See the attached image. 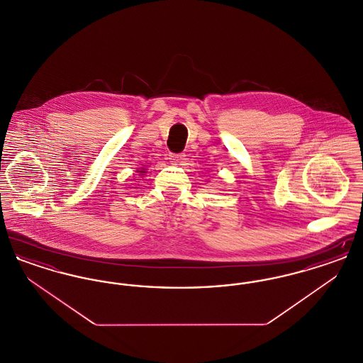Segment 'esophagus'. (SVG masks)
<instances>
[{
	"label": "esophagus",
	"instance_id": "34e87169",
	"mask_svg": "<svg viewBox=\"0 0 363 363\" xmlns=\"http://www.w3.org/2000/svg\"><path fill=\"white\" fill-rule=\"evenodd\" d=\"M184 159H185L184 154H172V155H170V160H172V162H177V163L182 162Z\"/></svg>",
	"mask_w": 363,
	"mask_h": 363
}]
</instances>
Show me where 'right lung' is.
I'll list each match as a JSON object with an SVG mask.
<instances>
[{"label": "right lung", "mask_w": 363, "mask_h": 363, "mask_svg": "<svg viewBox=\"0 0 363 363\" xmlns=\"http://www.w3.org/2000/svg\"><path fill=\"white\" fill-rule=\"evenodd\" d=\"M141 173H144V172H141Z\"/></svg>", "instance_id": "right-lung-1"}]
</instances>
